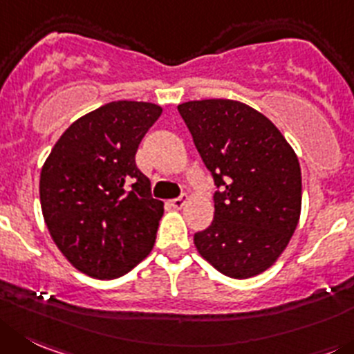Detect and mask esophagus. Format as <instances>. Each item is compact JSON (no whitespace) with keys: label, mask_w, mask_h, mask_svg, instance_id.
<instances>
[{"label":"esophagus","mask_w":354,"mask_h":354,"mask_svg":"<svg viewBox=\"0 0 354 354\" xmlns=\"http://www.w3.org/2000/svg\"><path fill=\"white\" fill-rule=\"evenodd\" d=\"M187 199H188L187 194H183V196H180V197H176V199L169 201V204L174 207V209H181V207L185 206V203H187Z\"/></svg>","instance_id":"34e87169"}]
</instances>
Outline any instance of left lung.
Segmentation results:
<instances>
[{"mask_svg":"<svg viewBox=\"0 0 354 354\" xmlns=\"http://www.w3.org/2000/svg\"><path fill=\"white\" fill-rule=\"evenodd\" d=\"M213 176L214 218L194 236L204 260L234 279L269 269L285 252L302 206L295 151L260 111L232 99L178 106Z\"/></svg>","mask_w":354,"mask_h":354,"instance_id":"8db88e82","label":"left lung"}]
</instances>
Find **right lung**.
<instances>
[{"label":"right lung","mask_w":354,"mask_h":354,"mask_svg":"<svg viewBox=\"0 0 354 354\" xmlns=\"http://www.w3.org/2000/svg\"><path fill=\"white\" fill-rule=\"evenodd\" d=\"M160 113L153 102H108L73 122L43 164L39 203L47 229L87 276H124L153 248L164 203L151 197L136 151Z\"/></svg>","instance_id":"obj_1"}]
</instances>
